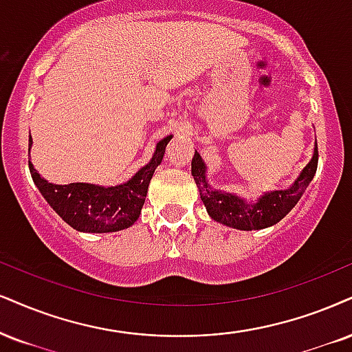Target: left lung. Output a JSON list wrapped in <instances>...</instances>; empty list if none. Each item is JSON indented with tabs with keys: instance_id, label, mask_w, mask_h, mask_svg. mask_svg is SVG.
<instances>
[{
	"instance_id": "left-lung-1",
	"label": "left lung",
	"mask_w": 352,
	"mask_h": 352,
	"mask_svg": "<svg viewBox=\"0 0 352 352\" xmlns=\"http://www.w3.org/2000/svg\"><path fill=\"white\" fill-rule=\"evenodd\" d=\"M316 166H318V146L315 142L314 155H311L310 162L307 163V166L302 169L297 179L287 189L267 190L256 201L250 202L236 196V194L212 188L207 181V166L197 151L194 153L192 163H190V175L194 176L199 194H201V199L210 219L227 225L230 228L251 232V230L272 227V225L280 222L300 201L305 189L314 179Z\"/></svg>"
}]
</instances>
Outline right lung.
I'll use <instances>...</instances> for the list:
<instances>
[{
  "label": "right lung",
  "instance_id": "right-lung-1",
  "mask_svg": "<svg viewBox=\"0 0 352 352\" xmlns=\"http://www.w3.org/2000/svg\"><path fill=\"white\" fill-rule=\"evenodd\" d=\"M171 138L173 135H168L156 143L155 153L150 162L122 184H52L38 175L29 160L30 176L52 209L78 232H119V230L132 227L140 217L151 176L163 162L164 150ZM30 148H32V137L29 135V153Z\"/></svg>",
  "mask_w": 352,
  "mask_h": 352
}]
</instances>
